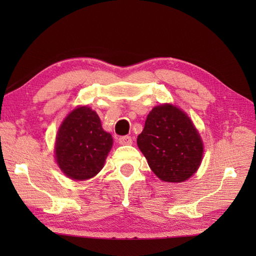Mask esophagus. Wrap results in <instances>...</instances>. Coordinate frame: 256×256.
Returning a JSON list of instances; mask_svg holds the SVG:
<instances>
[{
	"label": "esophagus",
	"mask_w": 256,
	"mask_h": 256,
	"mask_svg": "<svg viewBox=\"0 0 256 256\" xmlns=\"http://www.w3.org/2000/svg\"><path fill=\"white\" fill-rule=\"evenodd\" d=\"M118 143L121 145H131L132 144V138L128 136V135H125V136H121L118 138Z\"/></svg>",
	"instance_id": "34e87169"
}]
</instances>
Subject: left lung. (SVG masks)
Masks as SVG:
<instances>
[{"label": "left lung", "instance_id": "left-lung-1", "mask_svg": "<svg viewBox=\"0 0 256 256\" xmlns=\"http://www.w3.org/2000/svg\"><path fill=\"white\" fill-rule=\"evenodd\" d=\"M138 145L160 179L182 182L198 170L202 142L190 118L172 104L155 106L145 121Z\"/></svg>", "mask_w": 256, "mask_h": 256}]
</instances>
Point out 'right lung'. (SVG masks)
<instances>
[{
  "mask_svg": "<svg viewBox=\"0 0 256 256\" xmlns=\"http://www.w3.org/2000/svg\"><path fill=\"white\" fill-rule=\"evenodd\" d=\"M110 133L103 131L98 114L80 106L64 118L56 138V160L60 170L76 180L96 176L112 148Z\"/></svg>",
  "mask_w": 256,
  "mask_h": 256,
  "instance_id": "right-lung-1",
  "label": "right lung"
}]
</instances>
